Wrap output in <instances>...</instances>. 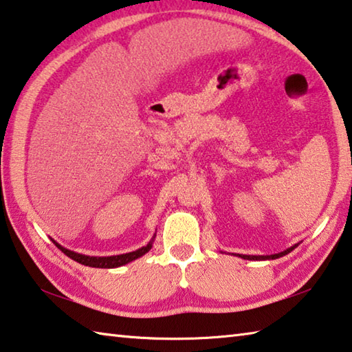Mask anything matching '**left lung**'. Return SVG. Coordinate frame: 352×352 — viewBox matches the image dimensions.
<instances>
[{"mask_svg":"<svg viewBox=\"0 0 352 352\" xmlns=\"http://www.w3.org/2000/svg\"><path fill=\"white\" fill-rule=\"evenodd\" d=\"M298 245H300V243H295V245H292L290 248H287V250H284V252H281V253H276V254H265V256H262V254H234V256H239V258H242V259H248V261H269V259H278V258H281V256H285V254H289L292 250H295Z\"/></svg>","mask_w":352,"mask_h":352,"instance_id":"obj_1","label":"left lung"}]
</instances>
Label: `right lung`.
Segmentation results:
<instances>
[{"label":"right lung","mask_w":352,"mask_h":352,"mask_svg":"<svg viewBox=\"0 0 352 352\" xmlns=\"http://www.w3.org/2000/svg\"><path fill=\"white\" fill-rule=\"evenodd\" d=\"M52 242L56 243V247L58 250H62V252L71 258L76 262H79L82 265H88V267H94V269H116V267H121V265H126L129 262H132L135 259L141 258V256H144L148 250L152 248L153 245V241H155V234L151 239V242L147 243V245L141 247L138 250H135V252H130V253H124V254H116V256H87V254H82V253H76V252H71V250L62 247L60 243H57L54 239H51Z\"/></svg>","instance_id":"1"}]
</instances>
